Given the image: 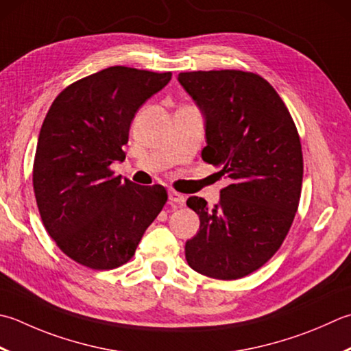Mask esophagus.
Instances as JSON below:
<instances>
[{
  "mask_svg": "<svg viewBox=\"0 0 351 351\" xmlns=\"http://www.w3.org/2000/svg\"><path fill=\"white\" fill-rule=\"evenodd\" d=\"M169 199H170V204H180V205H182L185 202V196L181 195V193H178V191H175V190H170L169 191Z\"/></svg>",
  "mask_w": 351,
  "mask_h": 351,
  "instance_id": "esophagus-1",
  "label": "esophagus"
}]
</instances>
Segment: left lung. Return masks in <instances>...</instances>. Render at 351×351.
Here are the masks:
<instances>
[{
  "instance_id": "obj_1",
  "label": "left lung",
  "mask_w": 351,
  "mask_h": 351,
  "mask_svg": "<svg viewBox=\"0 0 351 351\" xmlns=\"http://www.w3.org/2000/svg\"><path fill=\"white\" fill-rule=\"evenodd\" d=\"M201 109L207 146L202 160L231 184L210 208L191 196L197 234L185 243L191 269L237 280L262 267L291 230L303 184V152L289 109L262 75L240 70L180 73Z\"/></svg>"
}]
</instances>
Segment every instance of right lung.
Here are the masks:
<instances>
[{"label":"right lung","mask_w":351,"mask_h":351,"mask_svg":"<svg viewBox=\"0 0 351 351\" xmlns=\"http://www.w3.org/2000/svg\"><path fill=\"white\" fill-rule=\"evenodd\" d=\"M171 73L109 66L66 86L45 115L33 162L40 219L60 251L91 269L134 257L167 202L162 185L141 187L111 170L140 106Z\"/></svg>","instance_id":"1"}]
</instances>
